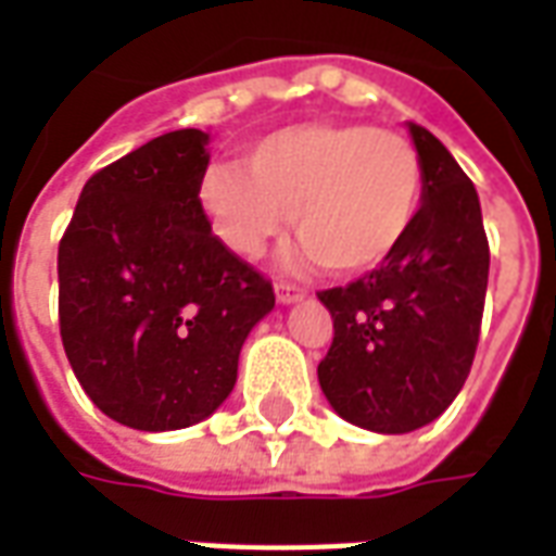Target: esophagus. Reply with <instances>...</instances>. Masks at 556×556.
<instances>
[{"instance_id":"34e87169","label":"esophagus","mask_w":556,"mask_h":556,"mask_svg":"<svg viewBox=\"0 0 556 556\" xmlns=\"http://www.w3.org/2000/svg\"><path fill=\"white\" fill-rule=\"evenodd\" d=\"M277 298H279V303H298L306 298V291H303L301 286H294V282H282V279H279Z\"/></svg>"}]
</instances>
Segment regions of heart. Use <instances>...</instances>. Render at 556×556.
<instances>
[{
  "instance_id": "heart-1",
  "label": "heart",
  "mask_w": 556,
  "mask_h": 556,
  "mask_svg": "<svg viewBox=\"0 0 556 556\" xmlns=\"http://www.w3.org/2000/svg\"><path fill=\"white\" fill-rule=\"evenodd\" d=\"M422 160L410 139L354 122H306L243 151L241 169L211 166L199 205L231 253L255 258L286 223L306 262L361 274L396 250L417 217Z\"/></svg>"
}]
</instances>
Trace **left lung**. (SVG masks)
Returning a JSON list of instances; mask_svg holds the SVG:
<instances>
[{"instance_id": "1", "label": "left lung", "mask_w": 556, "mask_h": 556, "mask_svg": "<svg viewBox=\"0 0 556 556\" xmlns=\"http://www.w3.org/2000/svg\"><path fill=\"white\" fill-rule=\"evenodd\" d=\"M422 160V205L393 253L349 286L318 291L333 342L318 384L339 417L381 434L438 419L477 354L489 289L479 195L453 154L410 125Z\"/></svg>"}]
</instances>
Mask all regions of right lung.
<instances>
[{
  "label": "right lung",
  "mask_w": 556,
  "mask_h": 556,
  "mask_svg": "<svg viewBox=\"0 0 556 556\" xmlns=\"http://www.w3.org/2000/svg\"><path fill=\"white\" fill-rule=\"evenodd\" d=\"M202 130H172L91 175L59 241V330L98 408L139 431L211 417L274 286L211 231Z\"/></svg>",
  "instance_id": "obj_1"
}]
</instances>
